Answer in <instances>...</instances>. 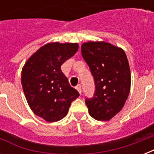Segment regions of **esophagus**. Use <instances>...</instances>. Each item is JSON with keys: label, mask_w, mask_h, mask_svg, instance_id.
Returning a JSON list of instances; mask_svg holds the SVG:
<instances>
[{"label": "esophagus", "mask_w": 154, "mask_h": 154, "mask_svg": "<svg viewBox=\"0 0 154 154\" xmlns=\"http://www.w3.org/2000/svg\"><path fill=\"white\" fill-rule=\"evenodd\" d=\"M76 89L78 92H79L80 94H82V85H77V87H76Z\"/></svg>", "instance_id": "obj_1"}]
</instances>
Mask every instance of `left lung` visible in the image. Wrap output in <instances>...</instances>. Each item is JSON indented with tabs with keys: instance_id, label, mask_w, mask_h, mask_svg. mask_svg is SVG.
Returning <instances> with one entry per match:
<instances>
[{
	"instance_id": "8db88e82",
	"label": "left lung",
	"mask_w": 154,
	"mask_h": 154,
	"mask_svg": "<svg viewBox=\"0 0 154 154\" xmlns=\"http://www.w3.org/2000/svg\"><path fill=\"white\" fill-rule=\"evenodd\" d=\"M82 55L95 83L94 97L85 99L89 115L97 121H109L122 109L130 91L126 54L107 42H89L82 45Z\"/></svg>"
}]
</instances>
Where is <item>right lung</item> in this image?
I'll use <instances>...</instances> for the list:
<instances>
[{"label":"right lung","instance_id":"obj_1","mask_svg":"<svg viewBox=\"0 0 154 154\" xmlns=\"http://www.w3.org/2000/svg\"><path fill=\"white\" fill-rule=\"evenodd\" d=\"M78 50L77 43H48L25 62L21 71L23 91L30 109L48 122L67 115L79 93L70 86L60 66Z\"/></svg>","mask_w":154,"mask_h":154}]
</instances>
